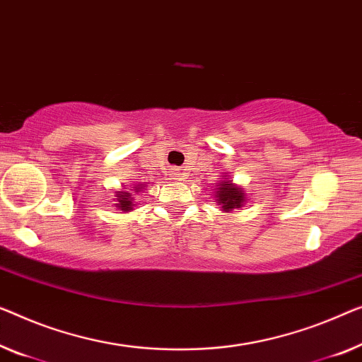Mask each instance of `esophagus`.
Listing matches in <instances>:
<instances>
[{
	"label": "esophagus",
	"instance_id": "34e87169",
	"mask_svg": "<svg viewBox=\"0 0 362 362\" xmlns=\"http://www.w3.org/2000/svg\"><path fill=\"white\" fill-rule=\"evenodd\" d=\"M172 177H174L175 180H180L182 179V172L179 169H172Z\"/></svg>",
	"mask_w": 362,
	"mask_h": 362
}]
</instances>
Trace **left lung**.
I'll return each instance as SVG.
<instances>
[{
	"mask_svg": "<svg viewBox=\"0 0 362 362\" xmlns=\"http://www.w3.org/2000/svg\"><path fill=\"white\" fill-rule=\"evenodd\" d=\"M214 198L216 203L221 206V211L224 213H230L233 209L244 208L247 203L245 188L237 185V183L230 180V177L226 174L221 175V180L216 183Z\"/></svg>",
	"mask_w": 362,
	"mask_h": 362,
	"instance_id": "8db88e82",
	"label": "left lung"
}]
</instances>
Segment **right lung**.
<instances>
[{
	"instance_id": "right-lung-1",
	"label": "right lung",
	"mask_w": 362,
	"mask_h": 362,
	"mask_svg": "<svg viewBox=\"0 0 362 362\" xmlns=\"http://www.w3.org/2000/svg\"><path fill=\"white\" fill-rule=\"evenodd\" d=\"M146 187L144 183H134V185H128L125 187L123 185V188H120V190H115V199H113V206H115L117 211H122V213H129L133 211L134 208V198H133V193H139L143 190V188Z\"/></svg>"
}]
</instances>
